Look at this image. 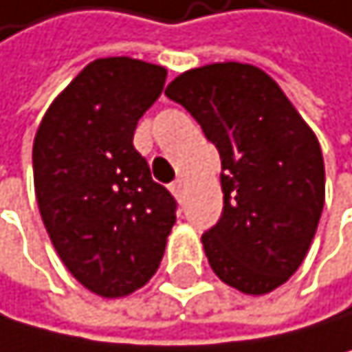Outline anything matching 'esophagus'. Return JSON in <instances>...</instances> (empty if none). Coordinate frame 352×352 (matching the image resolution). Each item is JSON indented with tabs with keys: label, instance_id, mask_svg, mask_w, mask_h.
Instances as JSON below:
<instances>
[{
	"label": "esophagus",
	"instance_id": "1",
	"mask_svg": "<svg viewBox=\"0 0 352 352\" xmlns=\"http://www.w3.org/2000/svg\"><path fill=\"white\" fill-rule=\"evenodd\" d=\"M170 192L177 197V199H182V195H184V182L182 179H177L173 186H170Z\"/></svg>",
	"mask_w": 352,
	"mask_h": 352
}]
</instances>
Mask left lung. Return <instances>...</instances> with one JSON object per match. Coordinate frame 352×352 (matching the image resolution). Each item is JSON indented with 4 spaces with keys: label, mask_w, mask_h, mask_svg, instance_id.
Masks as SVG:
<instances>
[{
    "label": "left lung",
    "mask_w": 352,
    "mask_h": 352,
    "mask_svg": "<svg viewBox=\"0 0 352 352\" xmlns=\"http://www.w3.org/2000/svg\"><path fill=\"white\" fill-rule=\"evenodd\" d=\"M166 96L190 111L221 155L223 214L201 236L212 272L265 296L302 265L324 208L320 142L280 85L256 65L179 74Z\"/></svg>",
    "instance_id": "obj_1"
}]
</instances>
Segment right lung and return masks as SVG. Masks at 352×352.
Returning <instances> with one entry per match:
<instances>
[{
	"label": "right lung",
	"mask_w": 352,
	"mask_h": 352,
	"mask_svg": "<svg viewBox=\"0 0 352 352\" xmlns=\"http://www.w3.org/2000/svg\"><path fill=\"white\" fill-rule=\"evenodd\" d=\"M166 67L96 58L47 107L32 144L34 195L50 241L91 294L116 300L157 272L175 201L133 148L138 120L160 98Z\"/></svg>",
	"instance_id": "obj_1"
}]
</instances>
